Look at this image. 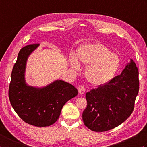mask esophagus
Segmentation results:
<instances>
[{
	"label": "esophagus",
	"mask_w": 147,
	"mask_h": 147,
	"mask_svg": "<svg viewBox=\"0 0 147 147\" xmlns=\"http://www.w3.org/2000/svg\"><path fill=\"white\" fill-rule=\"evenodd\" d=\"M78 93L80 94H84L85 92V87L82 85H79L78 87Z\"/></svg>",
	"instance_id": "esophagus-1"
}]
</instances>
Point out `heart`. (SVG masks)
Returning a JSON list of instances; mask_svg holds the SVG:
<instances>
[{"label":"heart","instance_id":"1","mask_svg":"<svg viewBox=\"0 0 147 147\" xmlns=\"http://www.w3.org/2000/svg\"><path fill=\"white\" fill-rule=\"evenodd\" d=\"M79 63L86 66L85 76L89 83L95 86L109 83L120 65L118 56L107 46L99 42L86 43L76 50L71 57V66L79 67Z\"/></svg>","mask_w":147,"mask_h":147}]
</instances>
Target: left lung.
Segmentation results:
<instances>
[{"label": "left lung", "instance_id": "obj_1", "mask_svg": "<svg viewBox=\"0 0 147 147\" xmlns=\"http://www.w3.org/2000/svg\"><path fill=\"white\" fill-rule=\"evenodd\" d=\"M138 92V70L131 60L119 75L86 93L87 107L82 114L85 125L96 132L119 126L133 112Z\"/></svg>", "mask_w": 147, "mask_h": 147}]
</instances>
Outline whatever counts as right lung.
<instances>
[{"label": "right lung", "instance_id": "obj_1", "mask_svg": "<svg viewBox=\"0 0 147 147\" xmlns=\"http://www.w3.org/2000/svg\"><path fill=\"white\" fill-rule=\"evenodd\" d=\"M38 45L30 44L20 50L12 71L9 98L22 120L31 125L46 127L57 121L62 107L78 95V90L62 80L55 81L43 88L26 85L24 71L27 58Z\"/></svg>", "mask_w": 147, "mask_h": 147}]
</instances>
